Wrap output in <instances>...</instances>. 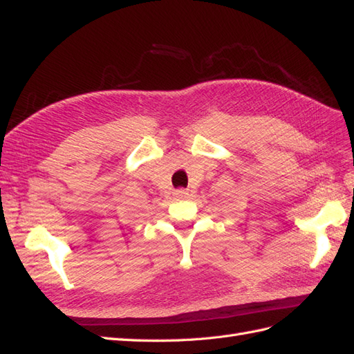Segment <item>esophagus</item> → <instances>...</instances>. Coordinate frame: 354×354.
<instances>
[{
    "instance_id": "esophagus-1",
    "label": "esophagus",
    "mask_w": 354,
    "mask_h": 354,
    "mask_svg": "<svg viewBox=\"0 0 354 354\" xmlns=\"http://www.w3.org/2000/svg\"><path fill=\"white\" fill-rule=\"evenodd\" d=\"M175 196H176L178 198H185V197L188 196V193L185 192V189H178V192L175 193Z\"/></svg>"
}]
</instances>
